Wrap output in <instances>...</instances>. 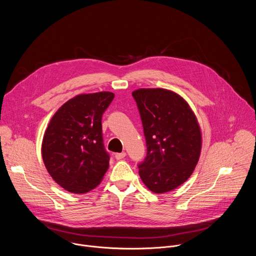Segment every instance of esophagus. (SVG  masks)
Here are the masks:
<instances>
[{
	"mask_svg": "<svg viewBox=\"0 0 256 256\" xmlns=\"http://www.w3.org/2000/svg\"><path fill=\"white\" fill-rule=\"evenodd\" d=\"M126 156V152H122V153H116V154L114 155V157H116V160H122V159H124V158Z\"/></svg>",
	"mask_w": 256,
	"mask_h": 256,
	"instance_id": "1",
	"label": "esophagus"
}]
</instances>
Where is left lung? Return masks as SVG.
Wrapping results in <instances>:
<instances>
[{
    "label": "left lung",
    "mask_w": 256,
    "mask_h": 256,
    "mask_svg": "<svg viewBox=\"0 0 256 256\" xmlns=\"http://www.w3.org/2000/svg\"><path fill=\"white\" fill-rule=\"evenodd\" d=\"M134 98L147 144L140 177L155 194L171 192L192 174L200 155L202 132L188 103L167 89H138Z\"/></svg>",
    "instance_id": "left-lung-1"
}]
</instances>
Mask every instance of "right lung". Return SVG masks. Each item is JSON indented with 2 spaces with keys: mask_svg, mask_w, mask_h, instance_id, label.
<instances>
[{
  "mask_svg": "<svg viewBox=\"0 0 256 256\" xmlns=\"http://www.w3.org/2000/svg\"><path fill=\"white\" fill-rule=\"evenodd\" d=\"M114 94H80L62 104L44 132L42 154L50 175L66 190L95 188L109 167L102 136V114Z\"/></svg>",
  "mask_w": 256,
  "mask_h": 256,
  "instance_id": "add662e5",
  "label": "right lung"
}]
</instances>
